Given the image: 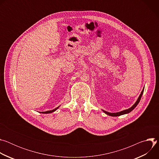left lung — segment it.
Segmentation results:
<instances>
[{"instance_id":"1","label":"left lung","mask_w":159,"mask_h":159,"mask_svg":"<svg viewBox=\"0 0 159 159\" xmlns=\"http://www.w3.org/2000/svg\"><path fill=\"white\" fill-rule=\"evenodd\" d=\"M143 91H144V87H143V90H142V91L140 95L139 96L138 99L137 100V101H136L135 103H134L131 107H129V109H125V110L121 111H120V112H107V111H104V110H102V111L104 113H106V115H109V116H121V115H123L128 114V113H129V112H130L131 111H133V110L136 107V106H137L138 105V104L139 103V102H140V99H141V98H142V94H143Z\"/></svg>"}]
</instances>
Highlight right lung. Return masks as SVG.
I'll return each mask as SVG.
<instances>
[{
  "label": "right lung",
  "mask_w": 159,
  "mask_h": 159,
  "mask_svg": "<svg viewBox=\"0 0 159 159\" xmlns=\"http://www.w3.org/2000/svg\"><path fill=\"white\" fill-rule=\"evenodd\" d=\"M60 107V106L57 107H56L55 109H53V110H50V111H44V112H40V113H43V114H49V113H51V112H53L54 111H55L57 109H58V107Z\"/></svg>",
  "instance_id": "1"
}]
</instances>
